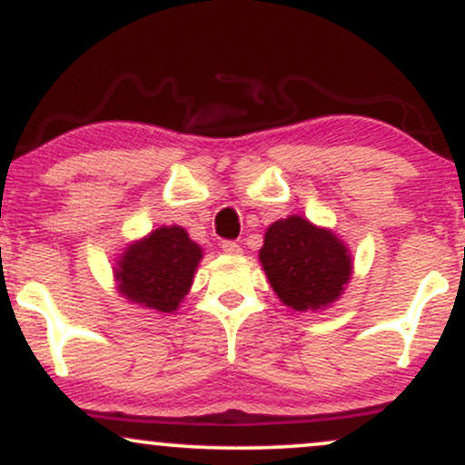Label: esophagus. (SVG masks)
Segmentation results:
<instances>
[{"instance_id":"1","label":"esophagus","mask_w":465,"mask_h":465,"mask_svg":"<svg viewBox=\"0 0 465 465\" xmlns=\"http://www.w3.org/2000/svg\"><path fill=\"white\" fill-rule=\"evenodd\" d=\"M223 251H225L227 255H240V253H242L240 244L233 242V240H225V242H223Z\"/></svg>"}]
</instances>
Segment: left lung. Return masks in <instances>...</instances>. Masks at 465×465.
Masks as SVG:
<instances>
[{"label": "left lung", "instance_id": "8db88e82", "mask_svg": "<svg viewBox=\"0 0 465 465\" xmlns=\"http://www.w3.org/2000/svg\"><path fill=\"white\" fill-rule=\"evenodd\" d=\"M260 262L280 302L295 311L330 306L351 275L348 247L330 229L302 216L282 218L266 229Z\"/></svg>", "mask_w": 465, "mask_h": 465}]
</instances>
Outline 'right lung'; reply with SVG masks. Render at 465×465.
Wrapping results in <instances>:
<instances>
[{"mask_svg": "<svg viewBox=\"0 0 465 465\" xmlns=\"http://www.w3.org/2000/svg\"><path fill=\"white\" fill-rule=\"evenodd\" d=\"M203 251L183 227H159L126 247L117 260V291L157 312L177 311L188 295Z\"/></svg>", "mask_w": 465, "mask_h": 465, "instance_id": "right-lung-1", "label": "right lung"}]
</instances>
